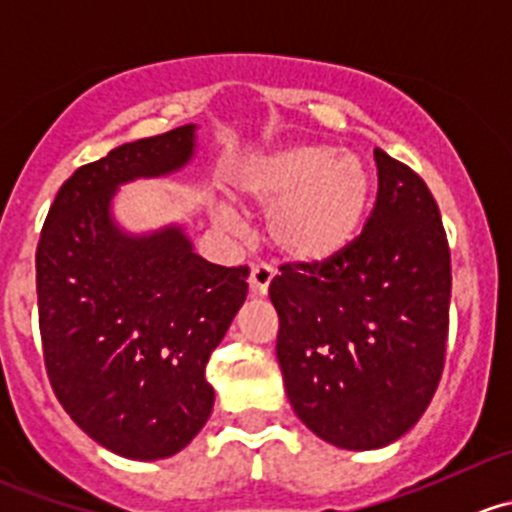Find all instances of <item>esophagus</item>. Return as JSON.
I'll return each instance as SVG.
<instances>
[{
	"label": "esophagus",
	"mask_w": 512,
	"mask_h": 512,
	"mask_svg": "<svg viewBox=\"0 0 512 512\" xmlns=\"http://www.w3.org/2000/svg\"><path fill=\"white\" fill-rule=\"evenodd\" d=\"M275 277V270L267 265H255L250 272V292L255 297H265L270 290V282Z\"/></svg>",
	"instance_id": "obj_1"
}]
</instances>
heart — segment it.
I'll list each match as a JSON object with an SVG mask.
<instances>
[{
  "label": "heart",
  "instance_id": "b5f03b06",
  "mask_svg": "<svg viewBox=\"0 0 512 512\" xmlns=\"http://www.w3.org/2000/svg\"><path fill=\"white\" fill-rule=\"evenodd\" d=\"M232 192L240 205L267 210V237L282 260L320 267L345 255L360 237L372 180L355 152L290 145L242 165ZM217 220L235 227L237 217L220 205Z\"/></svg>",
  "mask_w": 512,
  "mask_h": 512
}]
</instances>
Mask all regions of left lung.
Returning a JSON list of instances; mask_svg holds the SVG:
<instances>
[{"label":"left lung","instance_id":"left-lung-1","mask_svg":"<svg viewBox=\"0 0 512 512\" xmlns=\"http://www.w3.org/2000/svg\"><path fill=\"white\" fill-rule=\"evenodd\" d=\"M377 200L355 245L270 282L277 362L297 418L342 450L403 438L445 365L450 250L428 185L375 150Z\"/></svg>","mask_w":512,"mask_h":512}]
</instances>
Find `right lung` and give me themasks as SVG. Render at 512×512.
<instances>
[{"label": "right lung", "mask_w": 512, "mask_h": 512, "mask_svg": "<svg viewBox=\"0 0 512 512\" xmlns=\"http://www.w3.org/2000/svg\"><path fill=\"white\" fill-rule=\"evenodd\" d=\"M197 127L127 142L59 187L37 247L39 332L69 418L130 460L180 453L205 428V370L247 297V267L202 260L182 225L132 235L114 220L122 185L192 160Z\"/></svg>", "instance_id": "obj_1"}]
</instances>
